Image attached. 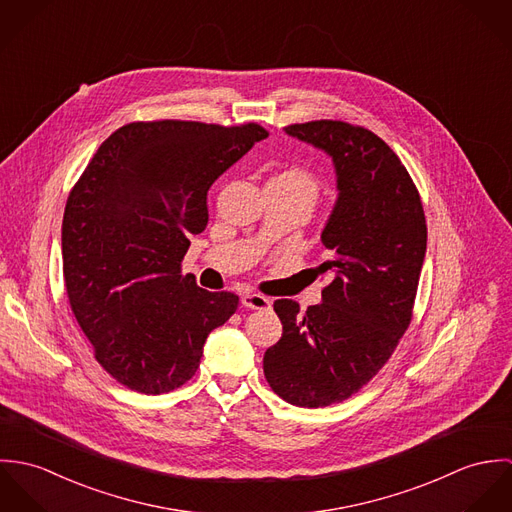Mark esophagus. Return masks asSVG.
I'll use <instances>...</instances> for the list:
<instances>
[{
  "mask_svg": "<svg viewBox=\"0 0 512 512\" xmlns=\"http://www.w3.org/2000/svg\"><path fill=\"white\" fill-rule=\"evenodd\" d=\"M242 305L248 309H270V299L260 293H244Z\"/></svg>",
  "mask_w": 512,
  "mask_h": 512,
  "instance_id": "34e87169",
  "label": "esophagus"
}]
</instances>
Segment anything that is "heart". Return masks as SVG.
<instances>
[{
    "label": "heart",
    "instance_id": "1",
    "mask_svg": "<svg viewBox=\"0 0 512 512\" xmlns=\"http://www.w3.org/2000/svg\"><path fill=\"white\" fill-rule=\"evenodd\" d=\"M270 183L295 189V191L307 195L311 201H315L317 195H319V181H317V177L309 169L299 167V165H292V167L282 169L276 177H272Z\"/></svg>",
    "mask_w": 512,
    "mask_h": 512
}]
</instances>
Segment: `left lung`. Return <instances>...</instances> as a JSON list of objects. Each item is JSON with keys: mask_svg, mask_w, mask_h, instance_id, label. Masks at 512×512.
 Instances as JSON below:
<instances>
[{"mask_svg": "<svg viewBox=\"0 0 512 512\" xmlns=\"http://www.w3.org/2000/svg\"><path fill=\"white\" fill-rule=\"evenodd\" d=\"M286 132L333 159L339 197L321 232L329 260L315 268L331 284L305 313L274 301L284 333L264 374L286 402L323 408L359 392L394 353L412 321L428 228L410 173L376 134L341 120Z\"/></svg>", "mask_w": 512, "mask_h": 512, "instance_id": "8db88e82", "label": "left lung"}]
</instances>
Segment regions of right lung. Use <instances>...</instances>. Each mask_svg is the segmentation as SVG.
<instances>
[{"instance_id":"add662e5","label":"right lung","mask_w":512,"mask_h":512,"mask_svg":"<svg viewBox=\"0 0 512 512\" xmlns=\"http://www.w3.org/2000/svg\"><path fill=\"white\" fill-rule=\"evenodd\" d=\"M268 132L258 124L157 120L116 130L86 165L63 217L69 303L96 361L130 390L163 394L197 372L213 329L238 307L181 276L207 193Z\"/></svg>"}]
</instances>
